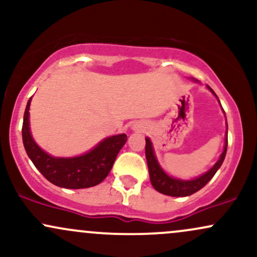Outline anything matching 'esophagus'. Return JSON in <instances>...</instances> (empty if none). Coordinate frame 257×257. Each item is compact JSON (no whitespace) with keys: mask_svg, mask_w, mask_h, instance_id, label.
I'll return each instance as SVG.
<instances>
[{"mask_svg":"<svg viewBox=\"0 0 257 257\" xmlns=\"http://www.w3.org/2000/svg\"><path fill=\"white\" fill-rule=\"evenodd\" d=\"M145 128H146V125L143 124V123H137V124L133 125V129H134L135 132H143V131H145Z\"/></svg>","mask_w":257,"mask_h":257,"instance_id":"esophagus-1","label":"esophagus"}]
</instances>
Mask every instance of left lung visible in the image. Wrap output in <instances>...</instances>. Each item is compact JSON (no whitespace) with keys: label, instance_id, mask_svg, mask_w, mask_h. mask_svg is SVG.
<instances>
[{"label":"left lung","instance_id":"8db88e82","mask_svg":"<svg viewBox=\"0 0 257 257\" xmlns=\"http://www.w3.org/2000/svg\"><path fill=\"white\" fill-rule=\"evenodd\" d=\"M193 81H197V79H193ZM209 90L216 96L217 101L220 104V100L217 98L216 94L214 93V90L211 89L209 85H206ZM221 106V104H220ZM222 108V107H221ZM223 114H225V111H223ZM226 117V114H225ZM226 128L227 126V119H226ZM227 152V131H226V139H225V145H223V151L221 153L220 158L217 159L216 163L214 164L208 172H205L202 175L197 176V178L191 179V180H182L178 178H173V176L168 175V174L164 172L163 168L159 164L157 157H156L155 150H153L152 141L150 140V138H146V146H145V153H146V161H147V167H149V173H150V180H151V184L156 191H158L159 193L167 194V196L170 197H187L191 196V194L196 193L197 191H199L200 188H203L204 186L213 179L215 173L220 169L221 164H222L223 159L226 157Z\"/></svg>","mask_w":257,"mask_h":257}]
</instances>
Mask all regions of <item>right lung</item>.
I'll use <instances>...</instances> for the list:
<instances>
[{
  "label": "right lung",
  "mask_w": 257,
  "mask_h": 257,
  "mask_svg": "<svg viewBox=\"0 0 257 257\" xmlns=\"http://www.w3.org/2000/svg\"><path fill=\"white\" fill-rule=\"evenodd\" d=\"M26 105L23 122V143L29 158L40 173L55 186L64 188H88L104 181L112 169L117 155L126 143V135L105 138L88 152L76 157H54L43 151L32 138L30 131V105Z\"/></svg>",
  "instance_id": "1"
}]
</instances>
